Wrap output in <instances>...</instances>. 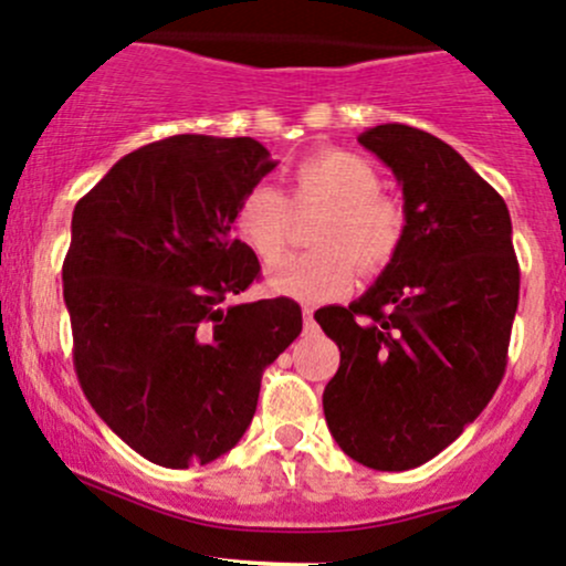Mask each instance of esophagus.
<instances>
[{"label":"esophagus","instance_id":"34e87169","mask_svg":"<svg viewBox=\"0 0 566 566\" xmlns=\"http://www.w3.org/2000/svg\"><path fill=\"white\" fill-rule=\"evenodd\" d=\"M303 323H306V328L314 323V308L312 306H303Z\"/></svg>","mask_w":566,"mask_h":566}]
</instances>
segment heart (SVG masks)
I'll return each instance as SVG.
<instances>
[{"instance_id":"1","label":"heart","mask_w":566,"mask_h":566,"mask_svg":"<svg viewBox=\"0 0 566 566\" xmlns=\"http://www.w3.org/2000/svg\"><path fill=\"white\" fill-rule=\"evenodd\" d=\"M287 200L268 184L249 189L235 208V233L263 265H276L290 247V207L325 206L312 230L314 252L293 258L268 276V287L298 301L349 293L358 271L379 276L396 263L407 238V213L379 195V176L344 148H319L287 174Z\"/></svg>"}]
</instances>
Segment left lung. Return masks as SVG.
<instances>
[{
    "instance_id": "1",
    "label": "left lung",
    "mask_w": 566,
    "mask_h": 566,
    "mask_svg": "<svg viewBox=\"0 0 566 566\" xmlns=\"http://www.w3.org/2000/svg\"><path fill=\"white\" fill-rule=\"evenodd\" d=\"M358 140L401 184L407 238L366 295L314 314L342 353L323 409L349 458L403 472L455 442L496 392L521 268L507 203L455 148L407 124Z\"/></svg>"
}]
</instances>
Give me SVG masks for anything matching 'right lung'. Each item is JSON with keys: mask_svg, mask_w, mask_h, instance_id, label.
<instances>
[{"mask_svg": "<svg viewBox=\"0 0 566 566\" xmlns=\"http://www.w3.org/2000/svg\"><path fill=\"white\" fill-rule=\"evenodd\" d=\"M276 168L254 138L176 135L127 154L78 200L62 265L73 363L94 412L135 453L187 469L235 448L301 306L241 295L260 263L238 200Z\"/></svg>", "mask_w": 566, "mask_h": 566, "instance_id": "add662e5", "label": "right lung"}]
</instances>
